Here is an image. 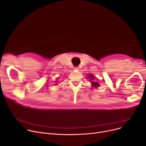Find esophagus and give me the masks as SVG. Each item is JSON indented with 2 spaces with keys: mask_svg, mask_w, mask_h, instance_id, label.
<instances>
[{
  "mask_svg": "<svg viewBox=\"0 0 146 146\" xmlns=\"http://www.w3.org/2000/svg\"><path fill=\"white\" fill-rule=\"evenodd\" d=\"M74 69L76 70H78L79 68H78V67H74Z\"/></svg>",
  "mask_w": 146,
  "mask_h": 146,
  "instance_id": "obj_1",
  "label": "esophagus"
}]
</instances>
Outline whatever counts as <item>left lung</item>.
<instances>
[{"label": "left lung", "mask_w": 146, "mask_h": 146, "mask_svg": "<svg viewBox=\"0 0 146 146\" xmlns=\"http://www.w3.org/2000/svg\"><path fill=\"white\" fill-rule=\"evenodd\" d=\"M89 77H90V78L91 80H93L94 79V76H93V75H92V74H90V75H89ZM91 84H92V85L94 87H99V83L98 82H96V81H91Z\"/></svg>", "instance_id": "1"}]
</instances>
